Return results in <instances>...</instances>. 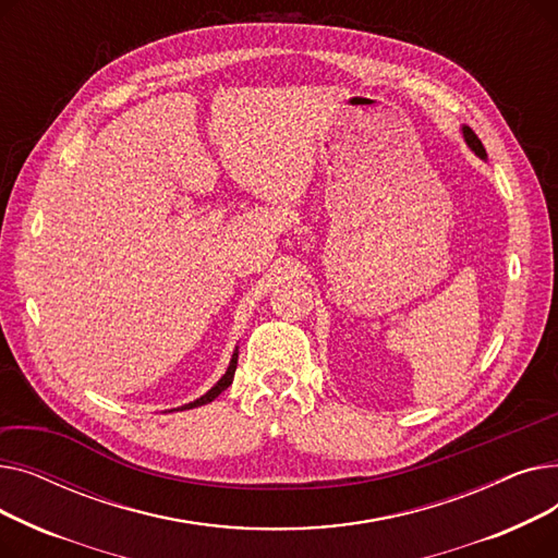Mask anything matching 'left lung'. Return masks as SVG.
I'll list each match as a JSON object with an SVG mask.
<instances>
[{
    "label": "left lung",
    "mask_w": 558,
    "mask_h": 558,
    "mask_svg": "<svg viewBox=\"0 0 558 558\" xmlns=\"http://www.w3.org/2000/svg\"><path fill=\"white\" fill-rule=\"evenodd\" d=\"M463 137H465V142H468V146H471V149L480 156V158H486V149H484V144H482V140L475 135V131L473 129H468V126H463Z\"/></svg>",
    "instance_id": "left-lung-1"
}]
</instances>
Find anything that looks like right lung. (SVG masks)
<instances>
[{
	"mask_svg": "<svg viewBox=\"0 0 558 558\" xmlns=\"http://www.w3.org/2000/svg\"><path fill=\"white\" fill-rule=\"evenodd\" d=\"M234 368H238V353L232 355V360H230V366H228V371H226V375L219 379V383L205 393V396H201L198 400H194V402H190V404H185L183 409H192V407H201V404H208V402H213L223 389H228L230 387V383H232V377H234Z\"/></svg>",
	"mask_w": 558,
	"mask_h": 558,
	"instance_id": "right-lung-1",
	"label": "right lung"
}]
</instances>
